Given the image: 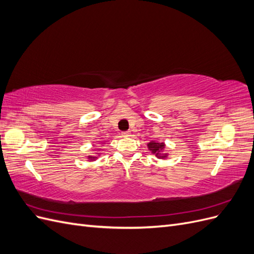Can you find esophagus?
I'll return each instance as SVG.
<instances>
[{
	"label": "esophagus",
	"mask_w": 254,
	"mask_h": 254,
	"mask_svg": "<svg viewBox=\"0 0 254 254\" xmlns=\"http://www.w3.org/2000/svg\"><path fill=\"white\" fill-rule=\"evenodd\" d=\"M130 134H131V132H130V131H124V132H122V135H123V136H130Z\"/></svg>",
	"instance_id": "34e87169"
}]
</instances>
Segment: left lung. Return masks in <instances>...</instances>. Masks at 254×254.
I'll return each instance as SVG.
<instances>
[{
    "label": "left lung",
    "instance_id": "left-lung-1",
    "mask_svg": "<svg viewBox=\"0 0 254 254\" xmlns=\"http://www.w3.org/2000/svg\"><path fill=\"white\" fill-rule=\"evenodd\" d=\"M147 147L158 159H166L168 157V153L165 152V143L163 142L151 141L147 144Z\"/></svg>",
    "mask_w": 254,
    "mask_h": 254
}]
</instances>
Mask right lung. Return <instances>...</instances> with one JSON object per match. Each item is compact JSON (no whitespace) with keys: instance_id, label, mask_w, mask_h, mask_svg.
<instances>
[{"instance_id":"obj_1","label":"right lung","mask_w":254,"mask_h":254,"mask_svg":"<svg viewBox=\"0 0 254 254\" xmlns=\"http://www.w3.org/2000/svg\"><path fill=\"white\" fill-rule=\"evenodd\" d=\"M98 150H101V148H98ZM99 156H101V153L95 152V155H89L87 159H88V161H90V162H92V161H95Z\"/></svg>"}]
</instances>
